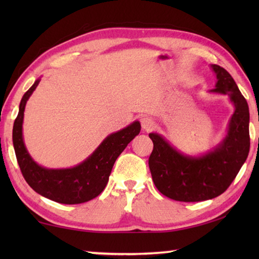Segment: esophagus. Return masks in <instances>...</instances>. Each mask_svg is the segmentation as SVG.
Returning a JSON list of instances; mask_svg holds the SVG:
<instances>
[{"mask_svg": "<svg viewBox=\"0 0 259 259\" xmlns=\"http://www.w3.org/2000/svg\"><path fill=\"white\" fill-rule=\"evenodd\" d=\"M140 124H142V128H143L144 130L150 131V130H152L153 128H154L155 122L153 121V119H151V117L144 116V117H142V120H140Z\"/></svg>", "mask_w": 259, "mask_h": 259, "instance_id": "esophagus-1", "label": "esophagus"}]
</instances>
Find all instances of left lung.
I'll use <instances>...</instances> for the list:
<instances>
[{
	"label": "left lung",
	"instance_id": "obj_1",
	"mask_svg": "<svg viewBox=\"0 0 259 259\" xmlns=\"http://www.w3.org/2000/svg\"><path fill=\"white\" fill-rule=\"evenodd\" d=\"M217 83L209 93L229 96L234 105L227 133L212 150L201 155H187L170 145L161 135L148 136L153 151L148 165L153 182L166 198L182 202H199L224 193L241 166L250 148L249 107L231 74L218 65H211Z\"/></svg>",
	"mask_w": 259,
	"mask_h": 259
}]
</instances>
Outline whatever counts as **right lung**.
Returning a JSON list of instances; mask_svg holds the SVG:
<instances>
[{"label": "right lung", "mask_w": 259, "mask_h": 259, "mask_svg": "<svg viewBox=\"0 0 259 259\" xmlns=\"http://www.w3.org/2000/svg\"><path fill=\"white\" fill-rule=\"evenodd\" d=\"M40 81L37 78L21 98L18 116L12 130V142L21 174L28 185L47 199L64 204L87 202L98 196L106 187L114 163L126 145L140 133V123L135 121L122 130L107 136L93 154L73 168H46L32 159L23 138L26 103Z\"/></svg>", "instance_id": "right-lung-1"}]
</instances>
